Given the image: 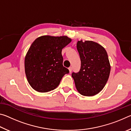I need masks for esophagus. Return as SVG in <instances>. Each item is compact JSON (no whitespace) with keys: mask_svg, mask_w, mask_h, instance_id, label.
Masks as SVG:
<instances>
[{"mask_svg":"<svg viewBox=\"0 0 131 131\" xmlns=\"http://www.w3.org/2000/svg\"><path fill=\"white\" fill-rule=\"evenodd\" d=\"M72 67L69 68V71L70 73H71V72H72Z\"/></svg>","mask_w":131,"mask_h":131,"instance_id":"1","label":"esophagus"}]
</instances>
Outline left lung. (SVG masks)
I'll use <instances>...</instances> for the list:
<instances>
[{
	"instance_id": "left-lung-1",
	"label": "left lung",
	"mask_w": 131,
	"mask_h": 131,
	"mask_svg": "<svg viewBox=\"0 0 131 131\" xmlns=\"http://www.w3.org/2000/svg\"><path fill=\"white\" fill-rule=\"evenodd\" d=\"M77 49L81 60L78 73H72L78 92L87 96L100 92L108 80L110 64L105 48L93 41H78Z\"/></svg>"
}]
</instances>
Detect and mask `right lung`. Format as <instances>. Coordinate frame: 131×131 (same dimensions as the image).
<instances>
[{
  "instance_id": "obj_1",
  "label": "right lung",
  "mask_w": 131,
  "mask_h": 131,
  "mask_svg": "<svg viewBox=\"0 0 131 131\" xmlns=\"http://www.w3.org/2000/svg\"><path fill=\"white\" fill-rule=\"evenodd\" d=\"M72 39L66 36L37 37L25 58V72L29 84L39 92L56 88L69 71L63 66L62 50Z\"/></svg>"
}]
</instances>
